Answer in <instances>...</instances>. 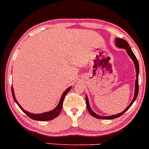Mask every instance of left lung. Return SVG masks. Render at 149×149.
Listing matches in <instances>:
<instances>
[{"mask_svg": "<svg viewBox=\"0 0 149 149\" xmlns=\"http://www.w3.org/2000/svg\"><path fill=\"white\" fill-rule=\"evenodd\" d=\"M115 41H116V46L117 47H119V48H123V49H125L126 52H127V54L129 55V57H130V58L132 59V61L134 62V65H135V70H136V81H135V89H134V98H133V100L132 102H131V103L129 104V105L124 110V111H122V112L121 113H117V114H114V115H111V116H100V115L97 114V113H96L92 109V108H91L90 107V104H89V100H88V97L87 95L86 94V103H87V109L88 111H89V113H90L91 115H92V116H94V117L97 118V119H116V118H118L120 116H121L122 114H124V113H125L126 111H127L128 109H129V108H130L131 106L133 104V103L134 102V101L136 100V99L137 96H138V94H139V62L138 60H137L136 57L135 55H134V53L133 52V51L132 50V48H131V47L129 46V43H128L124 39H121V38H116V40H115Z\"/></svg>", "mask_w": 149, "mask_h": 149, "instance_id": "obj_1", "label": "left lung"}]
</instances>
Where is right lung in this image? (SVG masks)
I'll return each instance as SVG.
<instances>
[{"label": "right lung", "mask_w": 149, "mask_h": 149, "mask_svg": "<svg viewBox=\"0 0 149 149\" xmlns=\"http://www.w3.org/2000/svg\"><path fill=\"white\" fill-rule=\"evenodd\" d=\"M71 89V87H68L65 92H63L62 95L61 96V98H60V102H59L57 106L55 107L54 109L51 110V111H47V112H44V113H30L29 111H27L26 110H25L20 105V104L17 102V101L16 100L15 97V94H14V90H13V87L12 86V94H13V97L14 100L15 102H16V104L18 105V107H20V109L23 111L24 113H26L28 116L30 118V119H33V120H36V121H49V120H52L55 118L57 117L59 114H60V111H61L62 108V105H63V101L64 99H65V95L70 92V90Z\"/></svg>", "instance_id": "obj_1"}]
</instances>
